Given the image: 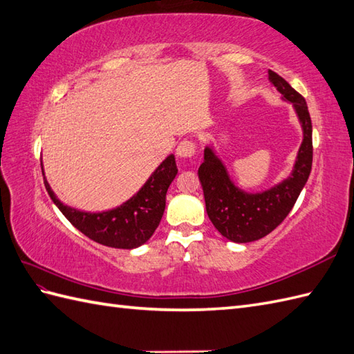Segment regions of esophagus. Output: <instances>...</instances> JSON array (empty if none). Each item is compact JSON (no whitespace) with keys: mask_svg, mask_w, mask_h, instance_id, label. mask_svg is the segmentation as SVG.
<instances>
[{"mask_svg":"<svg viewBox=\"0 0 354 354\" xmlns=\"http://www.w3.org/2000/svg\"><path fill=\"white\" fill-rule=\"evenodd\" d=\"M196 152V145L192 140H183L176 147V157L179 158H192Z\"/></svg>","mask_w":354,"mask_h":354,"instance_id":"obj_1","label":"esophagus"}]
</instances>
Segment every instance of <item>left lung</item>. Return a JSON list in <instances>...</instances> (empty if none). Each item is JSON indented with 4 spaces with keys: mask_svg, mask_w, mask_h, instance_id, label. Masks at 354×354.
<instances>
[{
    "mask_svg": "<svg viewBox=\"0 0 354 354\" xmlns=\"http://www.w3.org/2000/svg\"><path fill=\"white\" fill-rule=\"evenodd\" d=\"M268 80L282 100L292 104L303 129L291 175L266 192L248 193L234 184L211 146L205 147L203 162L197 170L209 220L234 243L257 241L274 231L290 214L312 169V122L305 97L273 71H268Z\"/></svg>",
    "mask_w": 354,
    "mask_h": 354,
    "instance_id": "1",
    "label": "left lung"
}]
</instances>
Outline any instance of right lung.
Masks as SVG:
<instances>
[{"mask_svg": "<svg viewBox=\"0 0 354 354\" xmlns=\"http://www.w3.org/2000/svg\"><path fill=\"white\" fill-rule=\"evenodd\" d=\"M176 174L175 155H169L131 199L118 208L101 212L68 207L57 199L45 176L44 183L57 208L90 240L114 249H136L149 240L158 227L166 208V193Z\"/></svg>", "mask_w": 354, "mask_h": 354, "instance_id": "obj_1", "label": "right lung"}]
</instances>
